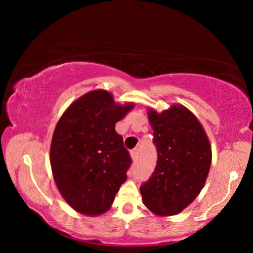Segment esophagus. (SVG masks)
I'll list each match as a JSON object with an SVG mask.
<instances>
[{
    "label": "esophagus",
    "instance_id": "1",
    "mask_svg": "<svg viewBox=\"0 0 253 253\" xmlns=\"http://www.w3.org/2000/svg\"><path fill=\"white\" fill-rule=\"evenodd\" d=\"M137 156H138V149L135 148V149H132V151H130V157H131L132 162H136Z\"/></svg>",
    "mask_w": 253,
    "mask_h": 253
}]
</instances>
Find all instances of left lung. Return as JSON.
Segmentation results:
<instances>
[{"label":"left lung","instance_id":"obj_1","mask_svg":"<svg viewBox=\"0 0 253 253\" xmlns=\"http://www.w3.org/2000/svg\"><path fill=\"white\" fill-rule=\"evenodd\" d=\"M154 130L157 163L152 177L140 186L145 207L160 216L186 209L207 181L212 161L211 144L195 115L182 105L157 113L147 109Z\"/></svg>","mask_w":253,"mask_h":253}]
</instances>
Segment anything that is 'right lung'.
Wrapping results in <instances>:
<instances>
[{"mask_svg":"<svg viewBox=\"0 0 253 253\" xmlns=\"http://www.w3.org/2000/svg\"><path fill=\"white\" fill-rule=\"evenodd\" d=\"M115 102L102 89L75 100L60 117L50 146V164L60 194L84 215L97 216L114 203L131 160L116 123L134 108Z\"/></svg>","mask_w":253,"mask_h":253,"instance_id":"add662e5","label":"right lung"}]
</instances>
